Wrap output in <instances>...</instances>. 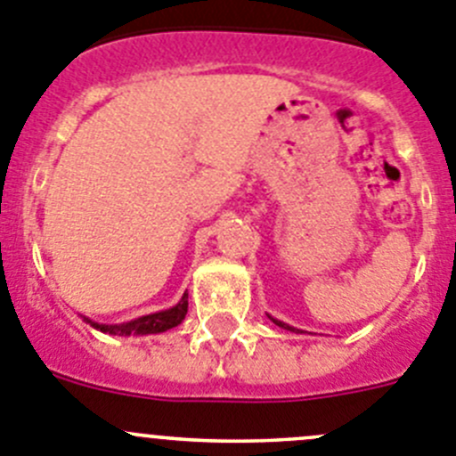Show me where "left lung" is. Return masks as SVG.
<instances>
[{
  "label": "left lung",
  "mask_w": 456,
  "mask_h": 456,
  "mask_svg": "<svg viewBox=\"0 0 456 456\" xmlns=\"http://www.w3.org/2000/svg\"><path fill=\"white\" fill-rule=\"evenodd\" d=\"M270 319H272V322H274L276 326H281V329H288V330H292V333H295V330H297V329H292V326H288V324H283V322H279V319H274V317H270Z\"/></svg>",
  "instance_id": "1"
}]
</instances>
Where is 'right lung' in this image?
Here are the masks:
<instances>
[{
	"mask_svg": "<svg viewBox=\"0 0 456 456\" xmlns=\"http://www.w3.org/2000/svg\"><path fill=\"white\" fill-rule=\"evenodd\" d=\"M186 310H189V295L184 292L180 301H177L173 308L161 310V313H152V314H143V317L132 319L127 324H99V322H92V319L83 317L89 326H94L101 333H110V335H155V333H164L168 329H175L177 324H182V319L186 317Z\"/></svg>",
	"mask_w": 456,
	"mask_h": 456,
	"instance_id": "1",
	"label": "right lung"
}]
</instances>
